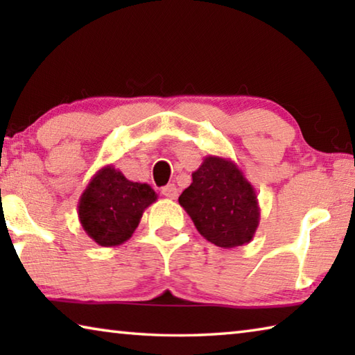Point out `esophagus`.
<instances>
[{
  "label": "esophagus",
  "mask_w": 355,
  "mask_h": 355,
  "mask_svg": "<svg viewBox=\"0 0 355 355\" xmlns=\"http://www.w3.org/2000/svg\"><path fill=\"white\" fill-rule=\"evenodd\" d=\"M163 196L167 197V199L175 200L177 197H178V188L173 183L172 184H167V186H164V188H163Z\"/></svg>",
  "instance_id": "esophagus-1"
}]
</instances>
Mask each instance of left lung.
<instances>
[{
    "label": "left lung",
    "mask_w": 355,
    "mask_h": 355,
    "mask_svg": "<svg viewBox=\"0 0 355 355\" xmlns=\"http://www.w3.org/2000/svg\"><path fill=\"white\" fill-rule=\"evenodd\" d=\"M178 202L200 235L224 249L250 243L260 224L254 186L230 158L205 156Z\"/></svg>",
    "instance_id": "obj_1"
}]
</instances>
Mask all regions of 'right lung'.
<instances>
[{
    "label": "right lung",
    "mask_w": 355,
    "mask_h": 355,
    "mask_svg": "<svg viewBox=\"0 0 355 355\" xmlns=\"http://www.w3.org/2000/svg\"><path fill=\"white\" fill-rule=\"evenodd\" d=\"M158 199L152 186L130 182L114 166L95 173L78 202L83 230L101 248H116L133 236L146 208Z\"/></svg>",
    "instance_id": "right-lung-1"
}]
</instances>
